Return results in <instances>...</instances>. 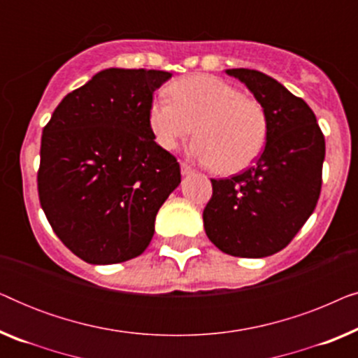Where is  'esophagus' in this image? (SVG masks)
Wrapping results in <instances>:
<instances>
[{"instance_id": "obj_1", "label": "esophagus", "mask_w": 358, "mask_h": 358, "mask_svg": "<svg viewBox=\"0 0 358 358\" xmlns=\"http://www.w3.org/2000/svg\"><path fill=\"white\" fill-rule=\"evenodd\" d=\"M180 173H182V176L192 174L194 173V168H192V166H189L187 163H180Z\"/></svg>"}]
</instances>
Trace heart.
Masks as SVG:
<instances>
[{
  "label": "heart",
  "mask_w": 358,
  "mask_h": 358,
  "mask_svg": "<svg viewBox=\"0 0 358 358\" xmlns=\"http://www.w3.org/2000/svg\"><path fill=\"white\" fill-rule=\"evenodd\" d=\"M173 101L155 97L148 125L156 143L173 150L194 129L199 138L190 146L205 164H217L222 174L251 166L267 140V115L252 97L210 75L180 78L169 87Z\"/></svg>",
  "instance_id": "b5f03b06"
}]
</instances>
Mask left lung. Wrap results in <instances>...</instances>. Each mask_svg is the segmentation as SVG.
<instances>
[{"label": "left lung", "mask_w": 358, "mask_h": 358, "mask_svg": "<svg viewBox=\"0 0 358 358\" xmlns=\"http://www.w3.org/2000/svg\"><path fill=\"white\" fill-rule=\"evenodd\" d=\"M267 115L266 148L256 164L212 180L203 227L220 251L267 257L282 251L315 212L322 184L324 135L301 97L257 70L233 68Z\"/></svg>", "instance_id": "1"}]
</instances>
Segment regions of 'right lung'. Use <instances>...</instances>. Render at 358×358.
<instances>
[{
	"mask_svg": "<svg viewBox=\"0 0 358 358\" xmlns=\"http://www.w3.org/2000/svg\"><path fill=\"white\" fill-rule=\"evenodd\" d=\"M169 71L109 68L71 91L43 127L38 200L50 227L87 264L140 256L180 184L178 159L151 135L148 109Z\"/></svg>",
	"mask_w": 358,
	"mask_h": 358,
	"instance_id": "obj_1",
	"label": "right lung"
}]
</instances>
